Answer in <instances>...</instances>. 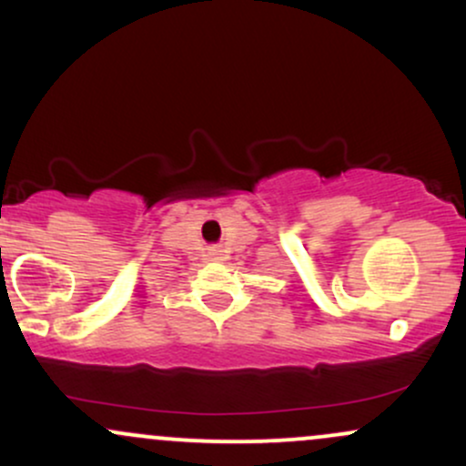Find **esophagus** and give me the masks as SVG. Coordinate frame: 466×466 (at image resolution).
<instances>
[{
	"instance_id": "34e87169",
	"label": "esophagus",
	"mask_w": 466,
	"mask_h": 466,
	"mask_svg": "<svg viewBox=\"0 0 466 466\" xmlns=\"http://www.w3.org/2000/svg\"><path fill=\"white\" fill-rule=\"evenodd\" d=\"M210 256H212V258H215V260L221 258V254H218V249H212V251H210Z\"/></svg>"
}]
</instances>
